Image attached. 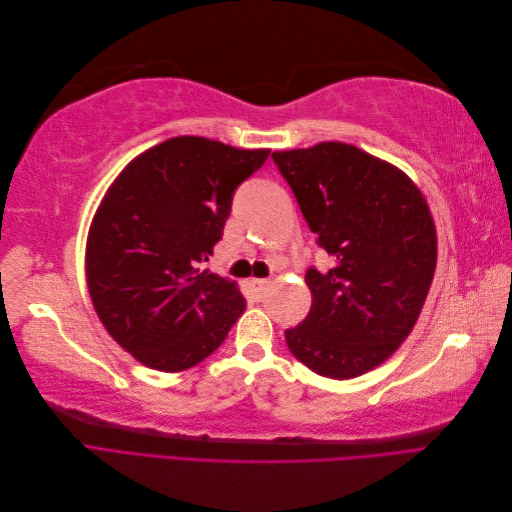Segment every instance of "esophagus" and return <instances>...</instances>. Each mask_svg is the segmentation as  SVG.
Listing matches in <instances>:
<instances>
[{
  "mask_svg": "<svg viewBox=\"0 0 512 512\" xmlns=\"http://www.w3.org/2000/svg\"><path fill=\"white\" fill-rule=\"evenodd\" d=\"M247 286H250V290H252V294L256 299H260L262 297V292H265V288L269 286V282L267 280H258V277H252L250 282H247Z\"/></svg>",
  "mask_w": 512,
  "mask_h": 512,
  "instance_id": "obj_1",
  "label": "esophagus"
}]
</instances>
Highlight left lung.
Returning <instances> with one entry per match:
<instances>
[{
    "label": "left lung",
    "instance_id": "8db88e82",
    "mask_svg": "<svg viewBox=\"0 0 512 512\" xmlns=\"http://www.w3.org/2000/svg\"><path fill=\"white\" fill-rule=\"evenodd\" d=\"M333 267L307 269L312 307L286 344L320 376L348 380L410 335L436 273V226L414 181L354 145L273 151Z\"/></svg>",
    "mask_w": 512,
    "mask_h": 512
}]
</instances>
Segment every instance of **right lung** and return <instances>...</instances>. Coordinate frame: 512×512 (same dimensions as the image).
I'll return each instance as SVG.
<instances>
[{
  "label": "right lung",
  "mask_w": 512,
  "mask_h": 512,
  "mask_svg": "<svg viewBox=\"0 0 512 512\" xmlns=\"http://www.w3.org/2000/svg\"><path fill=\"white\" fill-rule=\"evenodd\" d=\"M269 158L177 136L134 158L104 194L87 237V286L106 331L136 361L183 371L218 350L245 309L237 284L203 262L232 196Z\"/></svg>",
  "instance_id": "add662e5"
}]
</instances>
